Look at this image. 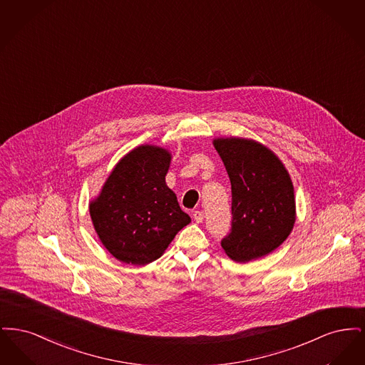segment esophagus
<instances>
[{
    "instance_id": "esophagus-1",
    "label": "esophagus",
    "mask_w": 365,
    "mask_h": 365,
    "mask_svg": "<svg viewBox=\"0 0 365 365\" xmlns=\"http://www.w3.org/2000/svg\"><path fill=\"white\" fill-rule=\"evenodd\" d=\"M192 217H194V220H195L197 223H202V220H204V212H202V210H195V212L192 213Z\"/></svg>"
}]
</instances>
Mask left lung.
Wrapping results in <instances>:
<instances>
[{"label":"left lung","mask_w":365,"mask_h":365,"mask_svg":"<svg viewBox=\"0 0 365 365\" xmlns=\"http://www.w3.org/2000/svg\"><path fill=\"white\" fill-rule=\"evenodd\" d=\"M231 182L232 227L222 240L231 260L267 256L287 240L295 223L294 187L284 164L255 139H213Z\"/></svg>","instance_id":"1"}]
</instances>
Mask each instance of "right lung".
I'll list each match as a JSON object with an SVG mask.
<instances>
[{
  "label": "right lung",
  "instance_id": "add662e5",
  "mask_svg": "<svg viewBox=\"0 0 365 365\" xmlns=\"http://www.w3.org/2000/svg\"><path fill=\"white\" fill-rule=\"evenodd\" d=\"M171 152L140 145L123 156L88 212L105 249L119 261L145 265L163 256L191 222L165 183Z\"/></svg>",
  "mask_w": 365,
  "mask_h": 365
}]
</instances>
